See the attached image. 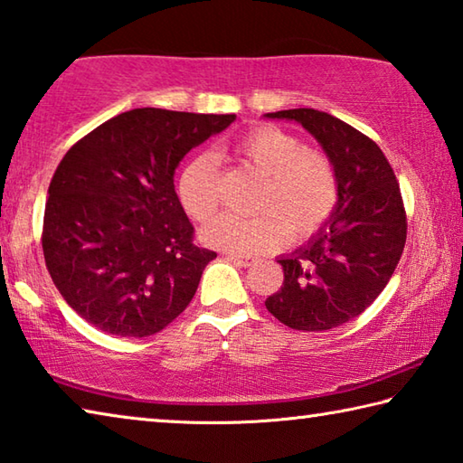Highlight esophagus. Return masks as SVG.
Masks as SVG:
<instances>
[{"label":"esophagus","instance_id":"34e87169","mask_svg":"<svg viewBox=\"0 0 463 463\" xmlns=\"http://www.w3.org/2000/svg\"><path fill=\"white\" fill-rule=\"evenodd\" d=\"M225 258L230 262H233L236 266H241V269H248V266H252L256 262L254 256H240V254H225Z\"/></svg>","mask_w":463,"mask_h":463}]
</instances>
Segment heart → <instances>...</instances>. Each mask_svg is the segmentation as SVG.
<instances>
[{
	"instance_id": "obj_1",
	"label": "heart",
	"mask_w": 463,
	"mask_h": 463,
	"mask_svg": "<svg viewBox=\"0 0 463 463\" xmlns=\"http://www.w3.org/2000/svg\"><path fill=\"white\" fill-rule=\"evenodd\" d=\"M233 152L264 176L256 203L262 213H219L201 227L207 246L238 254L266 252L279 248L287 233L305 238L327 222L337 203V176L326 154L270 126L238 137ZM176 193L193 219H207L219 203L215 160L207 154L191 160L178 176Z\"/></svg>"
}]
</instances>
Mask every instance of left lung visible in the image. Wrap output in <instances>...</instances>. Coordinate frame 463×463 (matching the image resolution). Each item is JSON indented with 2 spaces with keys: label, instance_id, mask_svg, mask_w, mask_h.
<instances>
[{
  "label": "left lung",
  "instance_id": "1",
  "mask_svg": "<svg viewBox=\"0 0 463 463\" xmlns=\"http://www.w3.org/2000/svg\"><path fill=\"white\" fill-rule=\"evenodd\" d=\"M301 124L326 152L337 176L327 222L295 252L279 256L285 282L266 309L298 331H326L358 317L383 293L407 241L399 183L376 142L317 109L266 113Z\"/></svg>",
  "mask_w": 463,
  "mask_h": 463
}]
</instances>
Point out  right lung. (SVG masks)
I'll use <instances>...</instances> for the list:
<instances>
[{
    "label": "right lung",
    "mask_w": 463,
    "mask_h": 463,
    "mask_svg": "<svg viewBox=\"0 0 463 463\" xmlns=\"http://www.w3.org/2000/svg\"><path fill=\"white\" fill-rule=\"evenodd\" d=\"M233 119L132 109L64 154L48 186L43 250L80 319L111 335L148 337L186 309L217 254L193 244L175 170Z\"/></svg>",
    "instance_id": "right-lung-1"
}]
</instances>
